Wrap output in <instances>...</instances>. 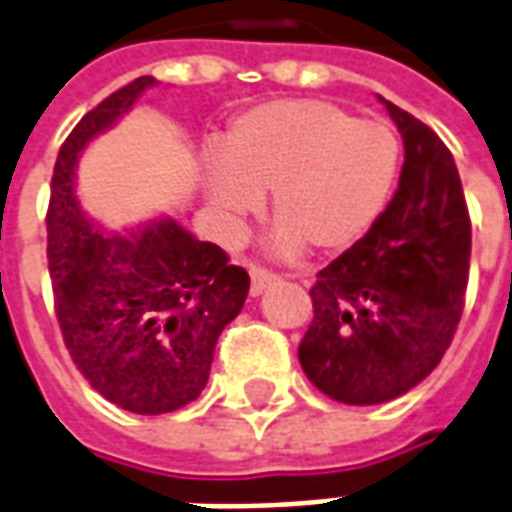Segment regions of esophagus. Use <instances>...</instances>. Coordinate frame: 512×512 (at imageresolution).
I'll use <instances>...</instances> for the list:
<instances>
[{
	"label": "esophagus",
	"instance_id": "1",
	"mask_svg": "<svg viewBox=\"0 0 512 512\" xmlns=\"http://www.w3.org/2000/svg\"><path fill=\"white\" fill-rule=\"evenodd\" d=\"M249 276H252V284H249V292H252V295H263L265 287L276 282V273L268 271V268H260V265H252V268H249Z\"/></svg>",
	"mask_w": 512,
	"mask_h": 512
}]
</instances>
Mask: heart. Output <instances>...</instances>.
Masks as SVG:
<instances>
[{
  "instance_id": "1",
  "label": "heart",
  "mask_w": 512,
  "mask_h": 512,
  "mask_svg": "<svg viewBox=\"0 0 512 512\" xmlns=\"http://www.w3.org/2000/svg\"><path fill=\"white\" fill-rule=\"evenodd\" d=\"M403 163L386 120H360L319 99L268 101L233 120L220 161L206 174L214 212L228 228L271 190L268 247L282 257L346 252L384 214Z\"/></svg>"
}]
</instances>
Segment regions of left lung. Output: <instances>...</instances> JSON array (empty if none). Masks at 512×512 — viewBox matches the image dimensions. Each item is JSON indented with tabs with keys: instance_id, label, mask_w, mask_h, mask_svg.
Masks as SVG:
<instances>
[{
	"instance_id": "1",
	"label": "left lung",
	"mask_w": 512,
	"mask_h": 512,
	"mask_svg": "<svg viewBox=\"0 0 512 512\" xmlns=\"http://www.w3.org/2000/svg\"><path fill=\"white\" fill-rule=\"evenodd\" d=\"M381 101L403 134L400 185L376 225L317 273L314 319L298 346L308 381L346 405L395 400L438 368L470 271L454 155L411 112Z\"/></svg>"
}]
</instances>
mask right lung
<instances>
[{
    "instance_id": "right-lung-1",
    "label": "right lung",
    "mask_w": 512,
    "mask_h": 512,
    "mask_svg": "<svg viewBox=\"0 0 512 512\" xmlns=\"http://www.w3.org/2000/svg\"><path fill=\"white\" fill-rule=\"evenodd\" d=\"M150 85L155 77H136L72 128L58 150L45 217L50 284L69 357L101 397L142 416L177 411L201 395L217 338L249 292L241 265L174 220L126 239L104 236L80 212L77 155Z\"/></svg>"
}]
</instances>
